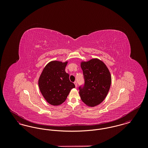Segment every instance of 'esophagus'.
I'll return each instance as SVG.
<instances>
[{
  "label": "esophagus",
  "instance_id": "1",
  "mask_svg": "<svg viewBox=\"0 0 148 148\" xmlns=\"http://www.w3.org/2000/svg\"><path fill=\"white\" fill-rule=\"evenodd\" d=\"M74 83V84H75V87H77V82H75Z\"/></svg>",
  "mask_w": 148,
  "mask_h": 148
}]
</instances>
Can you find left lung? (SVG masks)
Masks as SVG:
<instances>
[{
  "label": "left lung",
  "instance_id": "1",
  "mask_svg": "<svg viewBox=\"0 0 148 148\" xmlns=\"http://www.w3.org/2000/svg\"><path fill=\"white\" fill-rule=\"evenodd\" d=\"M80 66L84 86L79 88V95L86 106L94 107L106 99L112 83L111 74L106 64L98 58L82 61Z\"/></svg>",
  "mask_w": 148,
  "mask_h": 148
}]
</instances>
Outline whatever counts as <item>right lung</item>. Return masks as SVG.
I'll use <instances>...</instances> for the list:
<instances>
[{"mask_svg":"<svg viewBox=\"0 0 148 148\" xmlns=\"http://www.w3.org/2000/svg\"><path fill=\"white\" fill-rule=\"evenodd\" d=\"M68 61L53 60L44 68L39 77L38 85L43 97L52 106L63 104L75 85L65 71Z\"/></svg>","mask_w":148,"mask_h":148,"instance_id":"1","label":"right lung"}]
</instances>
